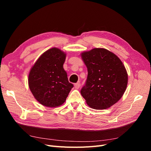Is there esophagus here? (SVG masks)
<instances>
[{
	"mask_svg": "<svg viewBox=\"0 0 151 151\" xmlns=\"http://www.w3.org/2000/svg\"><path fill=\"white\" fill-rule=\"evenodd\" d=\"M80 86H81V84H80V83L79 82H78V83H76V84H74V87H75V88L76 89H79V88H80Z\"/></svg>",
	"mask_w": 151,
	"mask_h": 151,
	"instance_id": "obj_1",
	"label": "esophagus"
}]
</instances>
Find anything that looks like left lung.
Returning <instances> with one entry per match:
<instances>
[{"label":"left lung","mask_w":151,"mask_h":151,"mask_svg":"<svg viewBox=\"0 0 151 151\" xmlns=\"http://www.w3.org/2000/svg\"><path fill=\"white\" fill-rule=\"evenodd\" d=\"M88 68V77L81 94L95 109L108 108L118 102L126 90L128 74L115 54L104 48H93L81 53Z\"/></svg>","instance_id":"1"}]
</instances>
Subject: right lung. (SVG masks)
I'll return each instance as SVG.
<instances>
[{
	"mask_svg": "<svg viewBox=\"0 0 151 151\" xmlns=\"http://www.w3.org/2000/svg\"><path fill=\"white\" fill-rule=\"evenodd\" d=\"M66 53L57 48L44 52L31 68L29 88L35 99L43 106L57 107L65 101L74 87L63 69Z\"/></svg>",
	"mask_w": 151,
	"mask_h": 151,
	"instance_id": "right-lung-1",
	"label": "right lung"
}]
</instances>
